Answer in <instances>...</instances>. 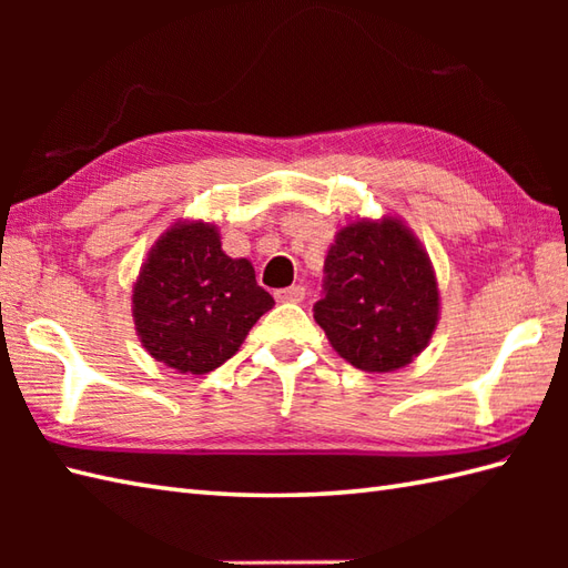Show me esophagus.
Masks as SVG:
<instances>
[{
	"instance_id": "obj_1",
	"label": "esophagus",
	"mask_w": 568,
	"mask_h": 568,
	"mask_svg": "<svg viewBox=\"0 0 568 568\" xmlns=\"http://www.w3.org/2000/svg\"><path fill=\"white\" fill-rule=\"evenodd\" d=\"M277 303H303L305 300V287L303 285H291L283 287V291H275Z\"/></svg>"
}]
</instances>
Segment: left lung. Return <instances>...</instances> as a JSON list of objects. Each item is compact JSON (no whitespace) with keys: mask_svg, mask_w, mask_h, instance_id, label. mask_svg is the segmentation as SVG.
<instances>
[{"mask_svg":"<svg viewBox=\"0 0 568 568\" xmlns=\"http://www.w3.org/2000/svg\"><path fill=\"white\" fill-rule=\"evenodd\" d=\"M312 312L352 366L403 368L427 346L439 315L429 258L397 220L348 224L324 258Z\"/></svg>","mask_w":568,"mask_h":568,"instance_id":"1","label":"left lung"}]
</instances>
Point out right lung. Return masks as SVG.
Returning a JSON list of instances; mask_svg holds the SVG:
<instances>
[{"instance_id": "add662e5", "label": "right lung", "mask_w": 568, "mask_h": 568, "mask_svg": "<svg viewBox=\"0 0 568 568\" xmlns=\"http://www.w3.org/2000/svg\"><path fill=\"white\" fill-rule=\"evenodd\" d=\"M246 258H229L210 224H175L134 285L141 344L180 373H210L232 358L273 307Z\"/></svg>"}]
</instances>
